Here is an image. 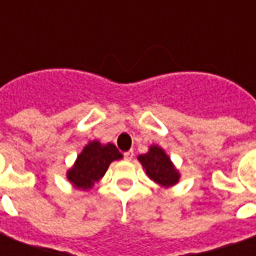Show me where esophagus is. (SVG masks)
Wrapping results in <instances>:
<instances>
[{
  "label": "esophagus",
  "mask_w": 256,
  "mask_h": 256,
  "mask_svg": "<svg viewBox=\"0 0 256 256\" xmlns=\"http://www.w3.org/2000/svg\"><path fill=\"white\" fill-rule=\"evenodd\" d=\"M133 156H134L133 150H128V152H124V159H126V160H132V159H133Z\"/></svg>",
  "instance_id": "1"
}]
</instances>
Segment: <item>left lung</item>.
<instances>
[{
    "instance_id": "8db88e82",
    "label": "left lung",
    "mask_w": 256,
    "mask_h": 256,
    "mask_svg": "<svg viewBox=\"0 0 256 256\" xmlns=\"http://www.w3.org/2000/svg\"><path fill=\"white\" fill-rule=\"evenodd\" d=\"M138 162L146 176L162 188H172L180 182L181 174L167 155L166 150L159 145H150L146 154L138 155Z\"/></svg>"
}]
</instances>
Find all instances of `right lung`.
Listing matches in <instances>:
<instances>
[{
  "instance_id": "1",
  "label": "right lung",
  "mask_w": 256,
  "mask_h": 256,
  "mask_svg": "<svg viewBox=\"0 0 256 256\" xmlns=\"http://www.w3.org/2000/svg\"><path fill=\"white\" fill-rule=\"evenodd\" d=\"M122 158L123 155L114 144H101L100 141L93 140L84 145L72 167L67 170L66 177L74 188L89 190L97 181H100V178L104 177L112 162Z\"/></svg>"
}]
</instances>
